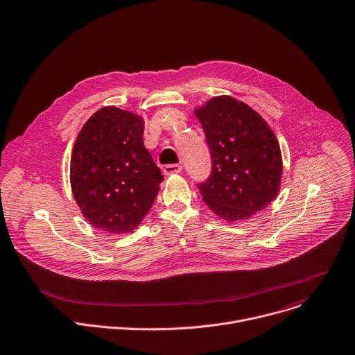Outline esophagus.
Listing matches in <instances>:
<instances>
[{
    "label": "esophagus",
    "instance_id": "34e87169",
    "mask_svg": "<svg viewBox=\"0 0 355 355\" xmlns=\"http://www.w3.org/2000/svg\"><path fill=\"white\" fill-rule=\"evenodd\" d=\"M181 170H182V166H181V164H167V166H164V168H163V171H164L166 175L177 174V173H180Z\"/></svg>",
    "mask_w": 355,
    "mask_h": 355
}]
</instances>
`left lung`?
Listing matches in <instances>:
<instances>
[{
	"label": "left lung",
	"instance_id": "obj_1",
	"mask_svg": "<svg viewBox=\"0 0 355 355\" xmlns=\"http://www.w3.org/2000/svg\"><path fill=\"white\" fill-rule=\"evenodd\" d=\"M211 157L198 184L207 207L227 221L247 220L277 195L282 180L279 142L263 118L243 101L217 96L195 110Z\"/></svg>",
	"mask_w": 355,
	"mask_h": 355
}]
</instances>
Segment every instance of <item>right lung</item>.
Wrapping results in <instances>:
<instances>
[{
	"label": "right lung",
	"mask_w": 355,
	"mask_h": 355,
	"mask_svg": "<svg viewBox=\"0 0 355 355\" xmlns=\"http://www.w3.org/2000/svg\"><path fill=\"white\" fill-rule=\"evenodd\" d=\"M145 123L112 105L80 130L71 157V188L85 218L111 234L131 232L150 210L163 175L144 145Z\"/></svg>",
	"instance_id": "obj_1"
}]
</instances>
